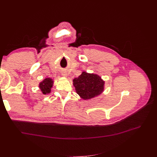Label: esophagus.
<instances>
[{"label":"esophagus","mask_w":157,"mask_h":157,"mask_svg":"<svg viewBox=\"0 0 157 157\" xmlns=\"http://www.w3.org/2000/svg\"><path fill=\"white\" fill-rule=\"evenodd\" d=\"M62 75L63 76V77H67V73H63Z\"/></svg>","instance_id":"obj_1"}]
</instances>
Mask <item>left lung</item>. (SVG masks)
I'll return each instance as SVG.
<instances>
[{
	"label": "left lung",
	"mask_w": 157,
	"mask_h": 157,
	"mask_svg": "<svg viewBox=\"0 0 157 157\" xmlns=\"http://www.w3.org/2000/svg\"><path fill=\"white\" fill-rule=\"evenodd\" d=\"M73 85L80 97L86 100L100 95L104 90L105 82L99 75L83 71L73 79Z\"/></svg>",
	"instance_id": "8db88e82"
}]
</instances>
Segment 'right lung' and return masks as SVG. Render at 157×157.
Segmentation results:
<instances>
[{
    "mask_svg": "<svg viewBox=\"0 0 157 157\" xmlns=\"http://www.w3.org/2000/svg\"><path fill=\"white\" fill-rule=\"evenodd\" d=\"M54 81L50 78H46L39 84V88L43 94H48L51 92V88L53 86Z\"/></svg>",
    "mask_w": 157,
    "mask_h": 157,
    "instance_id": "add662e5",
    "label": "right lung"
}]
</instances>
